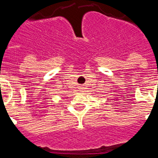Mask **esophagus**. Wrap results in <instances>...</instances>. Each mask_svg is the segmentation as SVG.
<instances>
[{
	"mask_svg": "<svg viewBox=\"0 0 158 158\" xmlns=\"http://www.w3.org/2000/svg\"><path fill=\"white\" fill-rule=\"evenodd\" d=\"M81 89H82V88H81V87H80V88H79V90H80V91H81V90H82Z\"/></svg>",
	"mask_w": 158,
	"mask_h": 158,
	"instance_id": "obj_1",
	"label": "esophagus"
}]
</instances>
